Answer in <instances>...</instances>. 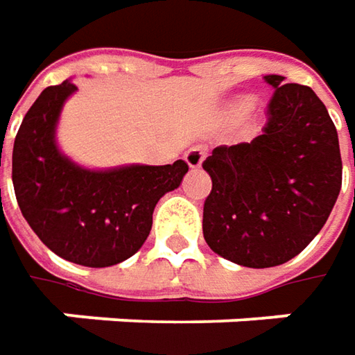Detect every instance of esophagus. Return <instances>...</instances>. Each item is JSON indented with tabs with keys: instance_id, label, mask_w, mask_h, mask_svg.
Masks as SVG:
<instances>
[{
	"instance_id": "esophagus-1",
	"label": "esophagus",
	"mask_w": 355,
	"mask_h": 355,
	"mask_svg": "<svg viewBox=\"0 0 355 355\" xmlns=\"http://www.w3.org/2000/svg\"><path fill=\"white\" fill-rule=\"evenodd\" d=\"M184 159L191 170H198V168H201L203 159H205V148H203V146H193V148H189L184 154Z\"/></svg>"
}]
</instances>
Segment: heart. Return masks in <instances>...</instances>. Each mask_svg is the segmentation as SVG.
Wrapping results in <instances>:
<instances>
[{"label": "heart", "instance_id": "b5f03b06", "mask_svg": "<svg viewBox=\"0 0 355 355\" xmlns=\"http://www.w3.org/2000/svg\"><path fill=\"white\" fill-rule=\"evenodd\" d=\"M245 105H247V103L243 101V98H237V101H233V103H229L227 104V108L223 110V116L225 118H233V116H239L241 112H243V115H241V118H239V124H241V132L243 134H249L252 128H254V118H252V110L251 108L245 109ZM245 109V111L242 110V108Z\"/></svg>", "mask_w": 355, "mask_h": 355}]
</instances>
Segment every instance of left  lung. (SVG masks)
Instances as JSON below:
<instances>
[{"label":"left lung","mask_w":355,"mask_h":355,"mask_svg":"<svg viewBox=\"0 0 355 355\" xmlns=\"http://www.w3.org/2000/svg\"><path fill=\"white\" fill-rule=\"evenodd\" d=\"M275 89L265 134L219 146L203 162L211 193L203 237L213 252L249 268L284 265L320 233L342 187L334 122L316 92L266 75Z\"/></svg>","instance_id":"8db88e82"}]
</instances>
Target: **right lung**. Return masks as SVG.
<instances>
[{
  "label": "right lung",
  "mask_w": 355,
  "mask_h": 355,
  "mask_svg": "<svg viewBox=\"0 0 355 355\" xmlns=\"http://www.w3.org/2000/svg\"><path fill=\"white\" fill-rule=\"evenodd\" d=\"M76 92L64 80L45 89L25 114L13 144V187L25 221L55 254L103 268L130 259L152 229L154 207L178 189L187 164H126L92 170L62 154L57 126Z\"/></svg>",
  "instance_id": "add662e5"
}]
</instances>
